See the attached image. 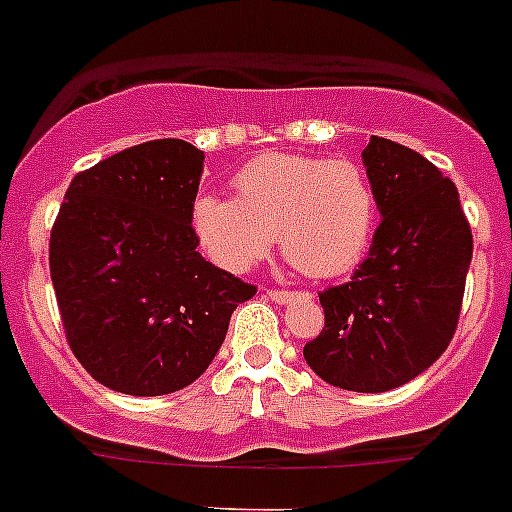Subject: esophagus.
Instances as JSON below:
<instances>
[{
    "instance_id": "esophagus-1",
    "label": "esophagus",
    "mask_w": 512,
    "mask_h": 512,
    "mask_svg": "<svg viewBox=\"0 0 512 512\" xmlns=\"http://www.w3.org/2000/svg\"><path fill=\"white\" fill-rule=\"evenodd\" d=\"M297 295H300V292H295V289H266V297H269L271 302H277V305L297 300Z\"/></svg>"
}]
</instances>
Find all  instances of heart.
Instances as JSON below:
<instances>
[{"label":"heart","mask_w":512,"mask_h":512,"mask_svg":"<svg viewBox=\"0 0 512 512\" xmlns=\"http://www.w3.org/2000/svg\"><path fill=\"white\" fill-rule=\"evenodd\" d=\"M233 197L202 194L192 230L207 259L248 271L279 233L284 259L305 277L328 279L354 269L369 251L379 205L369 176L346 158H253L233 179Z\"/></svg>","instance_id":"obj_1"}]
</instances>
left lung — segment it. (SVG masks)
<instances>
[{"mask_svg":"<svg viewBox=\"0 0 512 512\" xmlns=\"http://www.w3.org/2000/svg\"><path fill=\"white\" fill-rule=\"evenodd\" d=\"M364 164L382 223L351 282L318 295L325 325L302 354L333 387L387 392L425 372L454 338L472 228L454 182L413 148L372 135Z\"/></svg>","mask_w":512,"mask_h":512,"instance_id":"8db88e82","label":"left lung"}]
</instances>
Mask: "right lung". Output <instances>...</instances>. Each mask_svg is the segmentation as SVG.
<instances>
[{
	"mask_svg": "<svg viewBox=\"0 0 512 512\" xmlns=\"http://www.w3.org/2000/svg\"><path fill=\"white\" fill-rule=\"evenodd\" d=\"M205 153L148 140L71 179L51 230L63 333L99 384L135 397L182 390L223 346L256 287L197 251L192 205Z\"/></svg>",
	"mask_w": 512,
	"mask_h": 512,
	"instance_id": "1",
	"label": "right lung"
}]
</instances>
